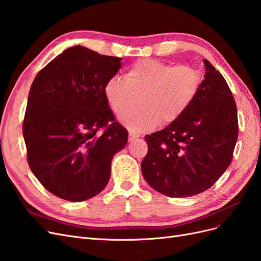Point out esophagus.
I'll use <instances>...</instances> for the list:
<instances>
[{
    "label": "esophagus",
    "instance_id": "esophagus-1",
    "mask_svg": "<svg viewBox=\"0 0 261 261\" xmlns=\"http://www.w3.org/2000/svg\"><path fill=\"white\" fill-rule=\"evenodd\" d=\"M138 137H139V136L136 135V134H133V133H129V134H128V140H129V141L135 140V139L138 138Z\"/></svg>",
    "mask_w": 261,
    "mask_h": 261
}]
</instances>
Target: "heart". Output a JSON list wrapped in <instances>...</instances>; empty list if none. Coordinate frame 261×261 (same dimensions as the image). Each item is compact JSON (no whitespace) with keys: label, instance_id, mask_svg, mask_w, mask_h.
<instances>
[{"label":"heart","instance_id":"obj_1","mask_svg":"<svg viewBox=\"0 0 261 261\" xmlns=\"http://www.w3.org/2000/svg\"><path fill=\"white\" fill-rule=\"evenodd\" d=\"M201 84L200 70L188 64L173 66L158 60H140L127 69L124 81L113 76L105 85L110 109L123 117L137 103L141 107L123 118L132 133L171 124L191 107Z\"/></svg>","mask_w":261,"mask_h":261}]
</instances>
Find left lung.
<instances>
[{"mask_svg":"<svg viewBox=\"0 0 261 261\" xmlns=\"http://www.w3.org/2000/svg\"><path fill=\"white\" fill-rule=\"evenodd\" d=\"M193 103L176 121L147 135L141 162L147 183L169 197L207 191L232 162L239 136L238 109L230 87L208 60Z\"/></svg>","mask_w":261,"mask_h":261,"instance_id":"1","label":"left lung"}]
</instances>
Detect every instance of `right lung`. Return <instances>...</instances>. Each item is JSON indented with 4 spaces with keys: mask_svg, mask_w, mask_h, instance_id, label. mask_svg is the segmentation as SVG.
<instances>
[{
    "mask_svg": "<svg viewBox=\"0 0 261 261\" xmlns=\"http://www.w3.org/2000/svg\"><path fill=\"white\" fill-rule=\"evenodd\" d=\"M121 60L75 45L31 85L22 122L27 161L42 186L62 199L84 201L103 191L113 156L127 143L103 91Z\"/></svg>",
    "mask_w": 261,
    "mask_h": 261,
    "instance_id": "add662e5",
    "label": "right lung"
}]
</instances>
